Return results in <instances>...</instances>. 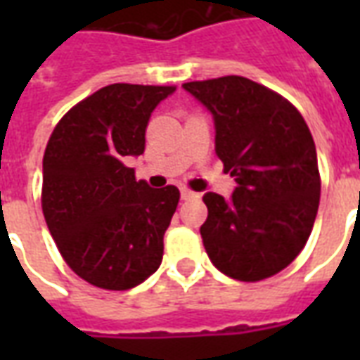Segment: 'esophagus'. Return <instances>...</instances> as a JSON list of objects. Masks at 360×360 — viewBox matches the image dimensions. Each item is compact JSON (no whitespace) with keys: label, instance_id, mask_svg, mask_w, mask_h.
Returning <instances> with one entry per match:
<instances>
[{"label":"esophagus","instance_id":"esophagus-1","mask_svg":"<svg viewBox=\"0 0 360 360\" xmlns=\"http://www.w3.org/2000/svg\"><path fill=\"white\" fill-rule=\"evenodd\" d=\"M196 193H193V191H188V188H181V198L183 200H191V198H196Z\"/></svg>","mask_w":360,"mask_h":360}]
</instances>
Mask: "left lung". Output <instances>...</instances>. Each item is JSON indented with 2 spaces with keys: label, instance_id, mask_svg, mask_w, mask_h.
<instances>
[{
  "label": "left lung",
  "instance_id": "8db88e82",
  "mask_svg": "<svg viewBox=\"0 0 360 360\" xmlns=\"http://www.w3.org/2000/svg\"><path fill=\"white\" fill-rule=\"evenodd\" d=\"M212 113L216 154L237 187L202 196L204 249L221 274L258 281L281 271L307 245L320 202L316 146L285 98L245 77L185 82Z\"/></svg>",
  "mask_w": 360,
  "mask_h": 360
}]
</instances>
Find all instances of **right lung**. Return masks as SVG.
<instances>
[{"instance_id":"obj_1","label":"right lung","mask_w":360,"mask_h":360,"mask_svg":"<svg viewBox=\"0 0 360 360\" xmlns=\"http://www.w3.org/2000/svg\"><path fill=\"white\" fill-rule=\"evenodd\" d=\"M175 86L110 84L67 111L44 152L42 210L69 268L125 291L162 264L179 188L134 179L127 158L144 152L152 111Z\"/></svg>"}]
</instances>
